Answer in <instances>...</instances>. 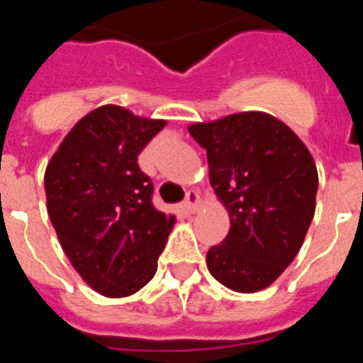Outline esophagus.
Wrapping results in <instances>:
<instances>
[{
	"mask_svg": "<svg viewBox=\"0 0 363 363\" xmlns=\"http://www.w3.org/2000/svg\"><path fill=\"white\" fill-rule=\"evenodd\" d=\"M200 205H201L200 194H198L196 191H189L187 196H185V203H184V207L187 209V213L194 214L198 209H200Z\"/></svg>",
	"mask_w": 363,
	"mask_h": 363,
	"instance_id": "34e87169",
	"label": "esophagus"
}]
</instances>
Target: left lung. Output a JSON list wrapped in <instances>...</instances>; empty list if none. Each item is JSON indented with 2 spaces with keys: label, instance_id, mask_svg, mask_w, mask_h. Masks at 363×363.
<instances>
[{
  "label": "left lung",
  "instance_id": "1",
  "mask_svg": "<svg viewBox=\"0 0 363 363\" xmlns=\"http://www.w3.org/2000/svg\"><path fill=\"white\" fill-rule=\"evenodd\" d=\"M207 150L209 182L230 218L229 234L207 252V267L236 293H258L289 267L316 209L318 172L309 149L267 112L192 123Z\"/></svg>",
  "mask_w": 363,
  "mask_h": 363
}]
</instances>
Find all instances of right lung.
<instances>
[{"label": "right lung", "instance_id": "right-lung-1", "mask_svg": "<svg viewBox=\"0 0 363 363\" xmlns=\"http://www.w3.org/2000/svg\"><path fill=\"white\" fill-rule=\"evenodd\" d=\"M167 125L101 105L63 138L45 171L47 213L67 258L96 293L130 296L158 269L176 218L154 209L138 154Z\"/></svg>", "mask_w": 363, "mask_h": 363}]
</instances>
